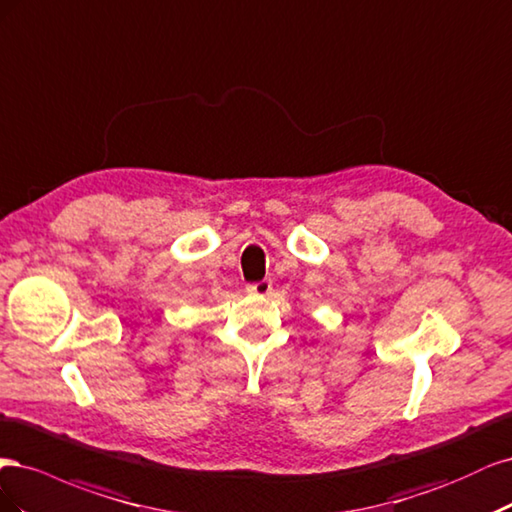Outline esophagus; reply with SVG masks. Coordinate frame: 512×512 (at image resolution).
<instances>
[{
  "mask_svg": "<svg viewBox=\"0 0 512 512\" xmlns=\"http://www.w3.org/2000/svg\"><path fill=\"white\" fill-rule=\"evenodd\" d=\"M246 291L253 293V295H268L272 291V280H268V278L257 280V283L246 285Z\"/></svg>",
  "mask_w": 512,
  "mask_h": 512,
  "instance_id": "esophagus-1",
  "label": "esophagus"
}]
</instances>
